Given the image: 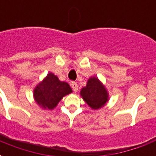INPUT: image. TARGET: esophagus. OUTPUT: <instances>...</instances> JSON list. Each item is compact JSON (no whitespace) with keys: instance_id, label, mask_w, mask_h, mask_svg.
Returning <instances> with one entry per match:
<instances>
[{"instance_id":"obj_1","label":"esophagus","mask_w":156,"mask_h":156,"mask_svg":"<svg viewBox=\"0 0 156 156\" xmlns=\"http://www.w3.org/2000/svg\"><path fill=\"white\" fill-rule=\"evenodd\" d=\"M71 86H72V88H73V91H74L75 93H77V92H78V83H77L76 82H72Z\"/></svg>"}]
</instances>
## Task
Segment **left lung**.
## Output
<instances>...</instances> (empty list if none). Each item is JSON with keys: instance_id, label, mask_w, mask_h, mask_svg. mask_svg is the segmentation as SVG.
Listing matches in <instances>:
<instances>
[{"instance_id": "obj_1", "label": "left lung", "mask_w": 156, "mask_h": 156, "mask_svg": "<svg viewBox=\"0 0 156 156\" xmlns=\"http://www.w3.org/2000/svg\"><path fill=\"white\" fill-rule=\"evenodd\" d=\"M82 98L92 109H99L108 103L109 95L99 79L97 77H90L87 84L80 91Z\"/></svg>"}]
</instances>
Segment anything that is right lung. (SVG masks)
Instances as JSON below:
<instances>
[{"label": "right lung", "mask_w": 156, "mask_h": 156, "mask_svg": "<svg viewBox=\"0 0 156 156\" xmlns=\"http://www.w3.org/2000/svg\"><path fill=\"white\" fill-rule=\"evenodd\" d=\"M71 93L73 90L68 83L60 81L52 73H48L34 88L33 98L40 108L52 110L62 98Z\"/></svg>", "instance_id": "right-lung-1"}]
</instances>
